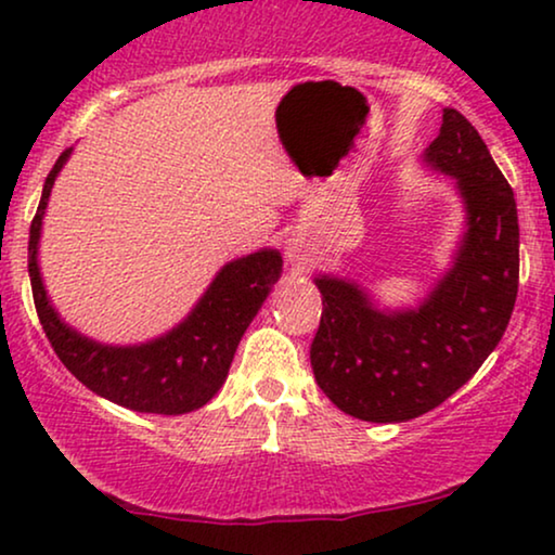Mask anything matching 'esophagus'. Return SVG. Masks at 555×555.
Masks as SVG:
<instances>
[{
    "label": "esophagus",
    "mask_w": 555,
    "mask_h": 555,
    "mask_svg": "<svg viewBox=\"0 0 555 555\" xmlns=\"http://www.w3.org/2000/svg\"><path fill=\"white\" fill-rule=\"evenodd\" d=\"M285 260L291 262L295 270H306L308 264H310V260H313V253H310L308 240L302 237L300 232L287 234V240H285Z\"/></svg>",
    "instance_id": "34e87169"
}]
</instances>
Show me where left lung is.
Returning a JSON list of instances; mask_svg holds the SVG:
<instances>
[{
  "label": "left lung",
  "instance_id": "left-lung-1",
  "mask_svg": "<svg viewBox=\"0 0 555 555\" xmlns=\"http://www.w3.org/2000/svg\"><path fill=\"white\" fill-rule=\"evenodd\" d=\"M422 162L452 179L465 209L450 268L429 293L416 306L386 308L351 278H313L323 298L310 346L315 382L363 422H409L450 399L495 351L518 295L515 196L475 126L444 108Z\"/></svg>",
  "mask_w": 555,
  "mask_h": 555
}]
</instances>
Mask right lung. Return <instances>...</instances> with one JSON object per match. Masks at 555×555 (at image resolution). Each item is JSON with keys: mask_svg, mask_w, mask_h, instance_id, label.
Masks as SVG:
<instances>
[{"mask_svg": "<svg viewBox=\"0 0 555 555\" xmlns=\"http://www.w3.org/2000/svg\"><path fill=\"white\" fill-rule=\"evenodd\" d=\"M57 158L42 186V199L29 227V283L37 315L65 369L98 397L143 414H189L211 401L230 374L247 325L260 313L283 275L275 247L242 255L219 268L184 321L143 344H103L73 328L52 306L40 272L42 219L57 173L70 158Z\"/></svg>", "mask_w": 555, "mask_h": 555, "instance_id": "right-lung-1", "label": "right lung"}]
</instances>
